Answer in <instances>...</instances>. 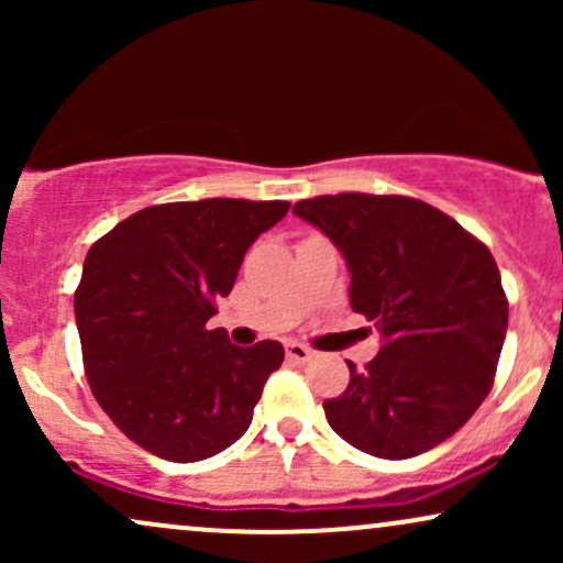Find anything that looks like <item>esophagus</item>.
<instances>
[{"instance_id": "esophagus-1", "label": "esophagus", "mask_w": 563, "mask_h": 563, "mask_svg": "<svg viewBox=\"0 0 563 563\" xmlns=\"http://www.w3.org/2000/svg\"><path fill=\"white\" fill-rule=\"evenodd\" d=\"M286 357L290 363H309V360L314 357V352L309 346L299 344V341H288L286 344Z\"/></svg>"}]
</instances>
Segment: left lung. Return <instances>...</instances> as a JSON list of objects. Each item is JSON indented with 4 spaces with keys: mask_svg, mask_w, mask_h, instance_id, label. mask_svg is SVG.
<instances>
[{
    "mask_svg": "<svg viewBox=\"0 0 563 563\" xmlns=\"http://www.w3.org/2000/svg\"><path fill=\"white\" fill-rule=\"evenodd\" d=\"M294 214L341 251L349 303L384 339L363 371L346 363V391L322 402L331 429L386 461L437 448L493 389L506 341L508 299L489 249L407 196H318Z\"/></svg>",
    "mask_w": 563,
    "mask_h": 563,
    "instance_id": "obj_1",
    "label": "left lung"
}]
</instances>
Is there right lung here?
<instances>
[{
    "mask_svg": "<svg viewBox=\"0 0 563 563\" xmlns=\"http://www.w3.org/2000/svg\"><path fill=\"white\" fill-rule=\"evenodd\" d=\"M286 200L206 198L147 206L102 235L74 294L84 373L108 418L142 450L196 463L245 434L277 341L230 344L209 331L249 245Z\"/></svg>",
    "mask_w": 563,
    "mask_h": 563,
    "instance_id": "add662e5",
    "label": "right lung"
}]
</instances>
